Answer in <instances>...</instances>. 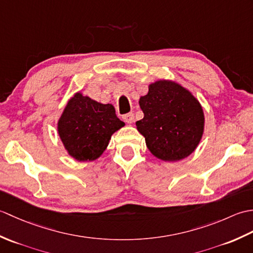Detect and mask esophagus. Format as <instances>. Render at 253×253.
Instances as JSON below:
<instances>
[{"instance_id": "34e87169", "label": "esophagus", "mask_w": 253, "mask_h": 253, "mask_svg": "<svg viewBox=\"0 0 253 253\" xmlns=\"http://www.w3.org/2000/svg\"><path fill=\"white\" fill-rule=\"evenodd\" d=\"M123 120L128 124H132L135 122V115H133L132 113H128V114H125L123 116Z\"/></svg>"}]
</instances>
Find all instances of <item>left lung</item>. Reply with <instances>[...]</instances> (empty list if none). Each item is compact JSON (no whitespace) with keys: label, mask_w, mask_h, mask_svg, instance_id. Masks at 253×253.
I'll return each instance as SVG.
<instances>
[{"label":"left lung","mask_w":253,"mask_h":253,"mask_svg":"<svg viewBox=\"0 0 253 253\" xmlns=\"http://www.w3.org/2000/svg\"><path fill=\"white\" fill-rule=\"evenodd\" d=\"M139 105L143 118L136 123L149 151L165 162H176L195 152L204 131L200 102L174 80L160 79L149 84Z\"/></svg>","instance_id":"left-lung-1"}]
</instances>
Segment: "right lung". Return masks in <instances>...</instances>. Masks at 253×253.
Returning a JSON list of instances; mask_svg holds the SVG:
<instances>
[{
    "label": "right lung",
    "instance_id": "right-lung-1",
    "mask_svg": "<svg viewBox=\"0 0 253 253\" xmlns=\"http://www.w3.org/2000/svg\"><path fill=\"white\" fill-rule=\"evenodd\" d=\"M125 126L112 104L75 92L57 121V133L68 155L79 162L99 159L114 132Z\"/></svg>",
    "mask_w": 253,
    "mask_h": 253
}]
</instances>
